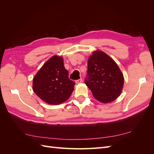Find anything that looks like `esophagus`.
Instances as JSON below:
<instances>
[{
  "mask_svg": "<svg viewBox=\"0 0 154 154\" xmlns=\"http://www.w3.org/2000/svg\"><path fill=\"white\" fill-rule=\"evenodd\" d=\"M76 84H78V83H82V78H80V79H79V80H76Z\"/></svg>",
  "mask_w": 154,
  "mask_h": 154,
  "instance_id": "obj_1",
  "label": "esophagus"
}]
</instances>
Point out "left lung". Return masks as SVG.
<instances>
[{"instance_id": "1", "label": "left lung", "mask_w": 154, "mask_h": 154, "mask_svg": "<svg viewBox=\"0 0 154 154\" xmlns=\"http://www.w3.org/2000/svg\"><path fill=\"white\" fill-rule=\"evenodd\" d=\"M85 83L95 98L110 103L120 96L124 84L123 75L112 58L103 51L92 53L88 60Z\"/></svg>"}]
</instances>
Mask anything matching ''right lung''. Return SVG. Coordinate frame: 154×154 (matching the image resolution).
I'll use <instances>...</instances> for the list:
<instances>
[{
  "instance_id": "right-lung-1",
  "label": "right lung",
  "mask_w": 154,
  "mask_h": 154,
  "mask_svg": "<svg viewBox=\"0 0 154 154\" xmlns=\"http://www.w3.org/2000/svg\"><path fill=\"white\" fill-rule=\"evenodd\" d=\"M68 74L63 58L53 56L36 74L32 80V89L42 100L48 104L63 103L69 99L75 85L69 78Z\"/></svg>"
}]
</instances>
